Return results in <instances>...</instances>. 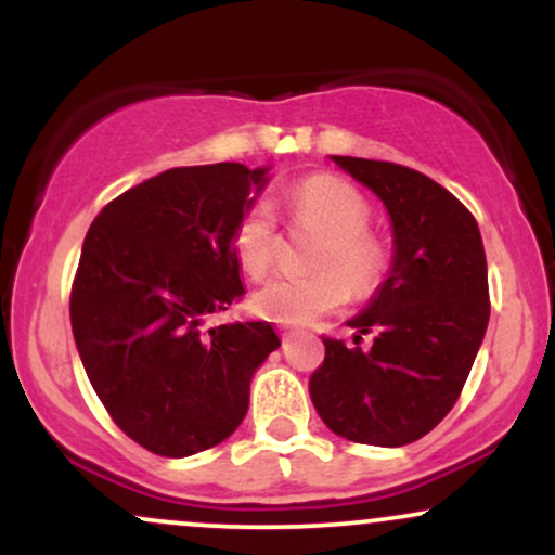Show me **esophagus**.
I'll list each match as a JSON object with an SVG mask.
<instances>
[{
    "label": "esophagus",
    "instance_id": "34e87169",
    "mask_svg": "<svg viewBox=\"0 0 555 555\" xmlns=\"http://www.w3.org/2000/svg\"><path fill=\"white\" fill-rule=\"evenodd\" d=\"M279 334H282V339H292V336H295V328H292V326H279Z\"/></svg>",
    "mask_w": 555,
    "mask_h": 555
}]
</instances>
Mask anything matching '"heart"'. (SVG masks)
Here are the masks:
<instances>
[{
	"label": "heart",
	"mask_w": 555,
	"mask_h": 555,
	"mask_svg": "<svg viewBox=\"0 0 555 555\" xmlns=\"http://www.w3.org/2000/svg\"><path fill=\"white\" fill-rule=\"evenodd\" d=\"M292 219L323 234L315 253L313 276H276L253 295V310L260 318L286 326H305L331 313L352 295H367L386 271V253L365 232L367 206L352 184L328 175L299 182L286 197ZM234 253L242 271L260 279L276 256L273 219L266 206L247 208L234 229Z\"/></svg>",
	"instance_id": "obj_1"
}]
</instances>
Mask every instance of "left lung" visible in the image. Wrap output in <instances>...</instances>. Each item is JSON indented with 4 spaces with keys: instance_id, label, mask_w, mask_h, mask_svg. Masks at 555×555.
<instances>
[{
    "instance_id": "left-lung-1",
    "label": "left lung",
    "mask_w": 555,
    "mask_h": 555,
    "mask_svg": "<svg viewBox=\"0 0 555 555\" xmlns=\"http://www.w3.org/2000/svg\"><path fill=\"white\" fill-rule=\"evenodd\" d=\"M384 203L391 266L362 313L349 318L354 344L323 339L326 360L310 375V399L336 436L406 446L449 415L486 339L488 263L473 214L415 169L331 156Z\"/></svg>"
}]
</instances>
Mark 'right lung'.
<instances>
[{
    "label": "right lung",
    "instance_id": "right-lung-1",
    "mask_svg": "<svg viewBox=\"0 0 555 555\" xmlns=\"http://www.w3.org/2000/svg\"><path fill=\"white\" fill-rule=\"evenodd\" d=\"M271 167L169 169L114 197L88 229L69 299L93 391L132 441L182 460L227 441L279 347L271 323L208 326L245 295L234 229Z\"/></svg>",
    "mask_w": 555,
    "mask_h": 555
}]
</instances>
